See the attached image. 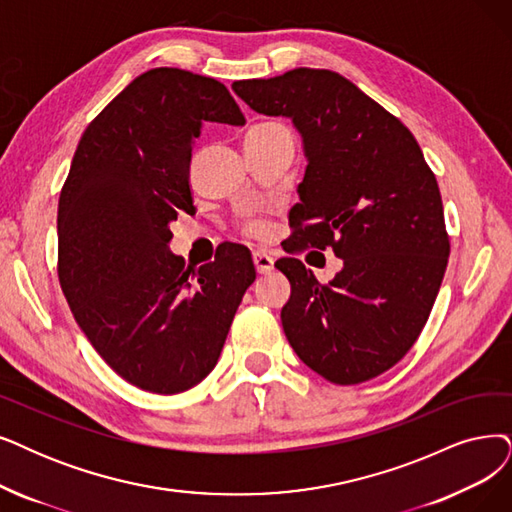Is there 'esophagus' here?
I'll return each mask as SVG.
<instances>
[{"instance_id": "34e87169", "label": "esophagus", "mask_w": 512, "mask_h": 512, "mask_svg": "<svg viewBox=\"0 0 512 512\" xmlns=\"http://www.w3.org/2000/svg\"><path fill=\"white\" fill-rule=\"evenodd\" d=\"M254 267H256V271L260 273V275H267V273H271L273 271V256H269L267 252H254Z\"/></svg>"}]
</instances>
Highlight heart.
I'll list each match as a JSON object with an SVG mask.
<instances>
[{"mask_svg":"<svg viewBox=\"0 0 512 512\" xmlns=\"http://www.w3.org/2000/svg\"><path fill=\"white\" fill-rule=\"evenodd\" d=\"M269 128H281L279 124H260V126H254L252 130H269ZM269 231V222L267 218L262 216H248L241 220V233L248 235V237H262L267 235Z\"/></svg>","mask_w":512,"mask_h":512,"instance_id":"heart-1","label":"heart"}]
</instances>
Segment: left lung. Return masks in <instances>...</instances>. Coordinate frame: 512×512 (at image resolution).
<instances>
[{
  "instance_id": "obj_1",
  "label": "left lung",
  "mask_w": 512,
  "mask_h": 512,
  "mask_svg": "<svg viewBox=\"0 0 512 512\" xmlns=\"http://www.w3.org/2000/svg\"><path fill=\"white\" fill-rule=\"evenodd\" d=\"M256 113L292 117L309 159L290 210V254L332 248L344 267L321 283L298 258L281 309L296 355L334 384L391 370L433 311L449 256L437 178L414 134L327 69L233 84Z\"/></svg>"
}]
</instances>
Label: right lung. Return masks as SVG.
<instances>
[{
    "instance_id": "add662e5",
    "label": "right lung",
    "mask_w": 512,
    "mask_h": 512,
    "mask_svg": "<svg viewBox=\"0 0 512 512\" xmlns=\"http://www.w3.org/2000/svg\"><path fill=\"white\" fill-rule=\"evenodd\" d=\"M208 121L245 124L220 81L138 75L90 121L58 199V281L77 325L115 374L157 395L214 370L256 279L239 243L199 269L168 250L170 222L195 212L191 151Z\"/></svg>"
}]
</instances>
